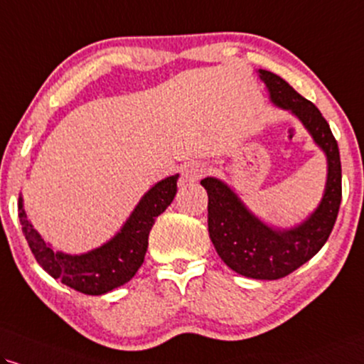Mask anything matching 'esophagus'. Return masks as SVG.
<instances>
[{
    "instance_id": "obj_1",
    "label": "esophagus",
    "mask_w": 364,
    "mask_h": 364,
    "mask_svg": "<svg viewBox=\"0 0 364 364\" xmlns=\"http://www.w3.org/2000/svg\"><path fill=\"white\" fill-rule=\"evenodd\" d=\"M208 173V167L200 161H191V164L183 165L182 168V177L186 182H197Z\"/></svg>"
}]
</instances>
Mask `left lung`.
<instances>
[{"label":"left lung","mask_w":364,"mask_h":364,"mask_svg":"<svg viewBox=\"0 0 364 364\" xmlns=\"http://www.w3.org/2000/svg\"><path fill=\"white\" fill-rule=\"evenodd\" d=\"M273 106L289 111L312 136L327 160V178L319 205L302 223L275 228L251 213L221 178L200 181L208 191L209 237L232 272L255 280H278L307 263L333 231L341 204L339 148L321 111L270 70H258Z\"/></svg>","instance_id":"8db88e82"}]
</instances>
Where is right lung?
<instances>
[{
	"label": "right lung",
	"instance_id": "right-lung-1",
	"mask_svg": "<svg viewBox=\"0 0 364 364\" xmlns=\"http://www.w3.org/2000/svg\"><path fill=\"white\" fill-rule=\"evenodd\" d=\"M178 173L150 187L134 205L121 230L87 253L69 255L55 251L28 221L23 197L18 199L21 231L40 267L55 280L86 295H102L132 280L141 267L148 248V235L155 219L168 208L177 194Z\"/></svg>",
	"mask_w": 364,
	"mask_h": 364
}]
</instances>
